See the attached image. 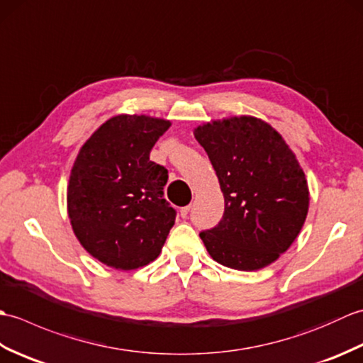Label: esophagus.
I'll list each match as a JSON object with an SVG mask.
<instances>
[{
    "label": "esophagus",
    "instance_id": "1",
    "mask_svg": "<svg viewBox=\"0 0 363 363\" xmlns=\"http://www.w3.org/2000/svg\"><path fill=\"white\" fill-rule=\"evenodd\" d=\"M189 212H190V204H189V206H184V207H181V211H179V213H181V217H182V218H186L187 215H189Z\"/></svg>",
    "mask_w": 363,
    "mask_h": 363
}]
</instances>
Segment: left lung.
<instances>
[{
  "instance_id": "left-lung-1",
  "label": "left lung",
  "mask_w": 363,
  "mask_h": 363,
  "mask_svg": "<svg viewBox=\"0 0 363 363\" xmlns=\"http://www.w3.org/2000/svg\"><path fill=\"white\" fill-rule=\"evenodd\" d=\"M217 173L225 213L199 237L218 264L256 272L287 251L309 211V186L295 152L267 121L240 115L194 130Z\"/></svg>"
}]
</instances>
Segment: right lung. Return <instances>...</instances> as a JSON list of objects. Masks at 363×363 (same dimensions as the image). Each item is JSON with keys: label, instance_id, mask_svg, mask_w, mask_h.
<instances>
[{"label": "right lung", "instance_id": "obj_1", "mask_svg": "<svg viewBox=\"0 0 363 363\" xmlns=\"http://www.w3.org/2000/svg\"><path fill=\"white\" fill-rule=\"evenodd\" d=\"M172 121L115 115L81 146L67 187V211L82 248L101 264L129 272L162 251L176 211L164 199L167 168L150 152Z\"/></svg>", "mask_w": 363, "mask_h": 363}]
</instances>
